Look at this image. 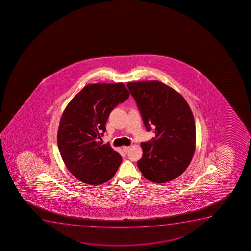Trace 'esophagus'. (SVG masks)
I'll return each instance as SVG.
<instances>
[{
    "mask_svg": "<svg viewBox=\"0 0 251 251\" xmlns=\"http://www.w3.org/2000/svg\"><path fill=\"white\" fill-rule=\"evenodd\" d=\"M129 150L130 146H124V147H123V151H124V153H127Z\"/></svg>",
    "mask_w": 251,
    "mask_h": 251,
    "instance_id": "esophagus-1",
    "label": "esophagus"
}]
</instances>
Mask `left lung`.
<instances>
[{
    "instance_id": "1",
    "label": "left lung",
    "mask_w": 251,
    "mask_h": 251,
    "mask_svg": "<svg viewBox=\"0 0 251 251\" xmlns=\"http://www.w3.org/2000/svg\"><path fill=\"white\" fill-rule=\"evenodd\" d=\"M147 131L155 138L141 143L137 162L147 180L165 183L180 176L194 154L196 126L188 103L174 89L157 80L127 83Z\"/></svg>"
}]
</instances>
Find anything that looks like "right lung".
<instances>
[{"mask_svg":"<svg viewBox=\"0 0 251 251\" xmlns=\"http://www.w3.org/2000/svg\"><path fill=\"white\" fill-rule=\"evenodd\" d=\"M129 97L124 83L89 84L65 107L57 135L59 153L78 180L100 185L112 179L122 157L109 144L102 145L110 112Z\"/></svg>","mask_w":251,"mask_h":251,"instance_id":"obj_1","label":"right lung"}]
</instances>
